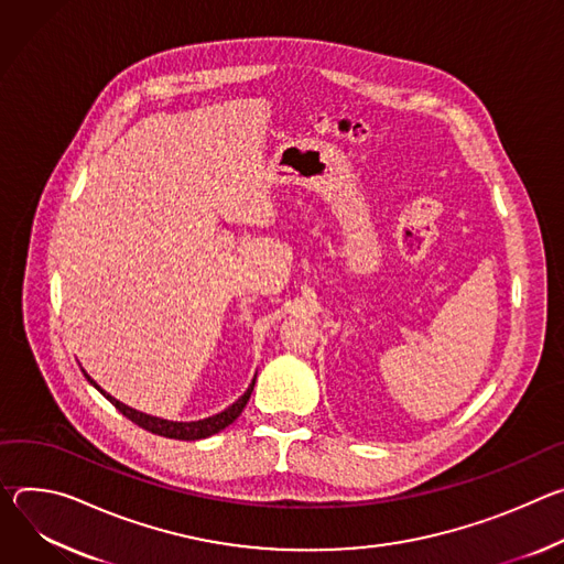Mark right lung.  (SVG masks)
Masks as SVG:
<instances>
[{"label": "right lung", "mask_w": 564, "mask_h": 564, "mask_svg": "<svg viewBox=\"0 0 564 564\" xmlns=\"http://www.w3.org/2000/svg\"><path fill=\"white\" fill-rule=\"evenodd\" d=\"M83 373H85V379L120 412V414H124L128 416L132 423H137L139 427H143V430H148V432H152V434H159V436H167V440H178V442H197V440H206V436H213V434H217V432H221L224 427H228L239 414H241V410L246 408V403H248V399H250V394H253V388H256V379H258V373H256V379L250 381V386H248V390L232 403V405H228L226 410H221V412H217V414H213V416H206V419H199V421H167V419H161V416H152V414H145V412H139V410H134V408H130V405H124V403H120L118 399H113L111 394H107L91 377L89 373L83 369Z\"/></svg>", "instance_id": "1"}]
</instances>
